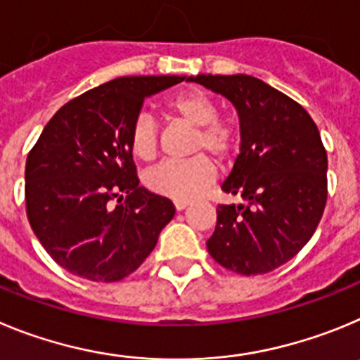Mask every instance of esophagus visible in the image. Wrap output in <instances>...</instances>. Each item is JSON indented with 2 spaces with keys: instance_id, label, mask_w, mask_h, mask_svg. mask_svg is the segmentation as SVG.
<instances>
[{
  "instance_id": "34e87169",
  "label": "esophagus",
  "mask_w": 360,
  "mask_h": 360,
  "mask_svg": "<svg viewBox=\"0 0 360 360\" xmlns=\"http://www.w3.org/2000/svg\"><path fill=\"white\" fill-rule=\"evenodd\" d=\"M188 200H174V206H176L177 212H183V210L188 208Z\"/></svg>"
}]
</instances>
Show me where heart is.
<instances>
[{
    "label": "heart",
    "mask_w": 360,
    "mask_h": 360,
    "mask_svg": "<svg viewBox=\"0 0 360 360\" xmlns=\"http://www.w3.org/2000/svg\"><path fill=\"white\" fill-rule=\"evenodd\" d=\"M168 116L183 124L195 127L190 141V152L195 154L186 161H167L145 176V184L150 192L174 200H192L212 184L217 177V168L212 158L219 163L233 160L238 148V136L233 125L219 120V108L210 95L199 89L179 93L165 102ZM129 145L138 160L152 161L160 150V131L156 122L148 115L134 120L129 134ZM202 151V155L198 152Z\"/></svg>",
    "instance_id": "1"
}]
</instances>
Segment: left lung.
Returning a JSON list of instances; mask_svg holds the SVG:
<instances>
[{"instance_id": "8db88e82", "label": "left lung", "mask_w": 360, "mask_h": 360, "mask_svg": "<svg viewBox=\"0 0 360 360\" xmlns=\"http://www.w3.org/2000/svg\"><path fill=\"white\" fill-rule=\"evenodd\" d=\"M188 80L226 96L240 122V154L222 190L245 204L217 208L208 252L233 273H271L303 249L325 212L328 158L319 131L300 103L260 79Z\"/></svg>"}]
</instances>
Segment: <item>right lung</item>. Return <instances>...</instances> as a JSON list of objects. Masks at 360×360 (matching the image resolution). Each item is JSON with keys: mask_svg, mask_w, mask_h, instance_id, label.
<instances>
[{"mask_svg": "<svg viewBox=\"0 0 360 360\" xmlns=\"http://www.w3.org/2000/svg\"><path fill=\"white\" fill-rule=\"evenodd\" d=\"M184 79L120 77L93 87L55 112L28 152V222L71 274L124 280L172 220V200L140 186L129 134L143 100Z\"/></svg>", "mask_w": 360, "mask_h": 360, "instance_id": "1", "label": "right lung"}]
</instances>
